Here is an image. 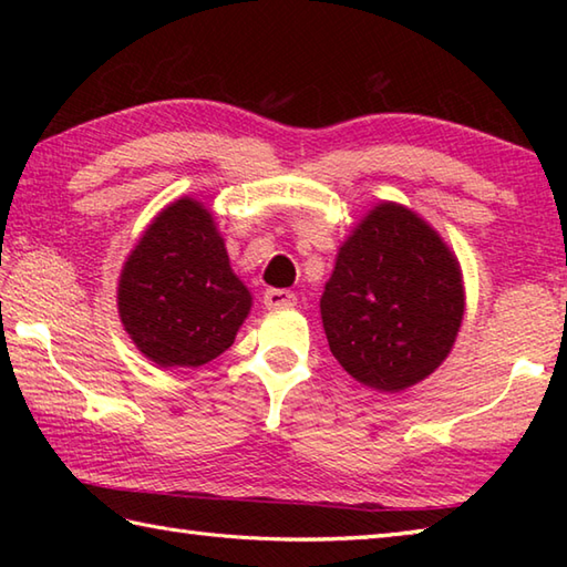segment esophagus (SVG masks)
<instances>
[{
  "label": "esophagus",
  "instance_id": "34e87169",
  "mask_svg": "<svg viewBox=\"0 0 567 567\" xmlns=\"http://www.w3.org/2000/svg\"><path fill=\"white\" fill-rule=\"evenodd\" d=\"M262 299L268 309H290L297 305V297L290 290H268Z\"/></svg>",
  "mask_w": 567,
  "mask_h": 567
}]
</instances>
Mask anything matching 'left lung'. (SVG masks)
Returning a JSON list of instances; mask_svg holds the SVG:
<instances>
[{"mask_svg":"<svg viewBox=\"0 0 567 567\" xmlns=\"http://www.w3.org/2000/svg\"><path fill=\"white\" fill-rule=\"evenodd\" d=\"M319 307L348 375L384 394L404 392L453 351L465 315L463 270L424 216L380 202L346 236Z\"/></svg>","mask_w":567,"mask_h":567,"instance_id":"left-lung-1","label":"left lung"}]
</instances>
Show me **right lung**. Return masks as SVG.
Here are the masks:
<instances>
[{"label": "right lung", "mask_w": 567, "mask_h": 567, "mask_svg": "<svg viewBox=\"0 0 567 567\" xmlns=\"http://www.w3.org/2000/svg\"><path fill=\"white\" fill-rule=\"evenodd\" d=\"M124 331L158 368H199L234 343L252 297L231 270L212 209L195 197L167 204L118 275Z\"/></svg>", "instance_id": "right-lung-1"}]
</instances>
